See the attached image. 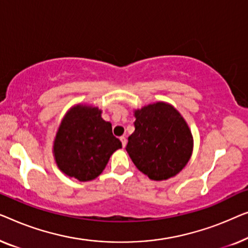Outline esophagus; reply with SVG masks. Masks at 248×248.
<instances>
[{
	"label": "esophagus",
	"instance_id": "esophagus-1",
	"mask_svg": "<svg viewBox=\"0 0 248 248\" xmlns=\"http://www.w3.org/2000/svg\"><path fill=\"white\" fill-rule=\"evenodd\" d=\"M120 140H121V142H123V146H124V147H125V145H127V139H125L124 136H121V137H120Z\"/></svg>",
	"mask_w": 248,
	"mask_h": 248
}]
</instances>
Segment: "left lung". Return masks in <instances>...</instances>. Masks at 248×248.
<instances>
[{
    "label": "left lung",
    "mask_w": 248,
    "mask_h": 248,
    "mask_svg": "<svg viewBox=\"0 0 248 248\" xmlns=\"http://www.w3.org/2000/svg\"><path fill=\"white\" fill-rule=\"evenodd\" d=\"M135 131L125 151L136 167L155 181L176 175L189 162L193 139L182 116L157 102L135 111Z\"/></svg>",
    "instance_id": "8db88e82"
}]
</instances>
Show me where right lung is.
Returning <instances> with one entry per match:
<instances>
[{"label": "right lung", "instance_id": "right-lung-1", "mask_svg": "<svg viewBox=\"0 0 248 248\" xmlns=\"http://www.w3.org/2000/svg\"><path fill=\"white\" fill-rule=\"evenodd\" d=\"M123 144L97 108L76 106L59 125L54 142L56 163L68 176L85 182L106 169L110 156Z\"/></svg>", "mask_w": 248, "mask_h": 248}]
</instances>
